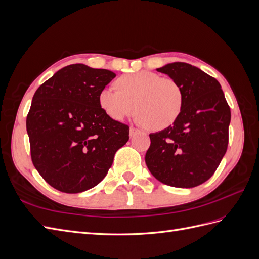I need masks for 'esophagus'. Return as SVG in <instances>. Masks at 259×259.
<instances>
[{
	"label": "esophagus",
	"instance_id": "34e87169",
	"mask_svg": "<svg viewBox=\"0 0 259 259\" xmlns=\"http://www.w3.org/2000/svg\"><path fill=\"white\" fill-rule=\"evenodd\" d=\"M137 132H138V128H136V127H134V126H131V127H130V136H131V137L134 136Z\"/></svg>",
	"mask_w": 259,
	"mask_h": 259
}]
</instances>
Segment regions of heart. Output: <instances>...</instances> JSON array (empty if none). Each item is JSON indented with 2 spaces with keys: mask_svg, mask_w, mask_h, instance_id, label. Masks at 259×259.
<instances>
[{
  "mask_svg": "<svg viewBox=\"0 0 259 259\" xmlns=\"http://www.w3.org/2000/svg\"><path fill=\"white\" fill-rule=\"evenodd\" d=\"M116 85L119 90L105 86L98 96L101 110L112 120L122 121L135 110L137 123L163 130L173 124L182 112L183 91L171 77L138 71L119 77Z\"/></svg>",
  "mask_w": 259,
  "mask_h": 259,
  "instance_id": "heart-1",
  "label": "heart"
}]
</instances>
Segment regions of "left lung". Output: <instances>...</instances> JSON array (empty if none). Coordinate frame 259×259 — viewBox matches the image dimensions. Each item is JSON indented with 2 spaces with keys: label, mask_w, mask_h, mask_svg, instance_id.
<instances>
[{
  "label": "left lung",
  "mask_w": 259,
  "mask_h": 259,
  "mask_svg": "<svg viewBox=\"0 0 259 259\" xmlns=\"http://www.w3.org/2000/svg\"><path fill=\"white\" fill-rule=\"evenodd\" d=\"M156 71L178 83L184 104L173 125L149 135L146 164L163 184L197 187L213 176L227 151L230 108L219 82L197 67L173 62Z\"/></svg>",
  "instance_id": "8db88e82"
}]
</instances>
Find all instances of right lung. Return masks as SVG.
<instances>
[{"label": "right lung", "instance_id": "add662e5", "mask_svg": "<svg viewBox=\"0 0 259 259\" xmlns=\"http://www.w3.org/2000/svg\"><path fill=\"white\" fill-rule=\"evenodd\" d=\"M114 77L109 70L75 64L36 90L27 115L31 159L55 189L79 193L95 187L127 143L128 125L99 106L100 91Z\"/></svg>", "mask_w": 259, "mask_h": 259}]
</instances>
